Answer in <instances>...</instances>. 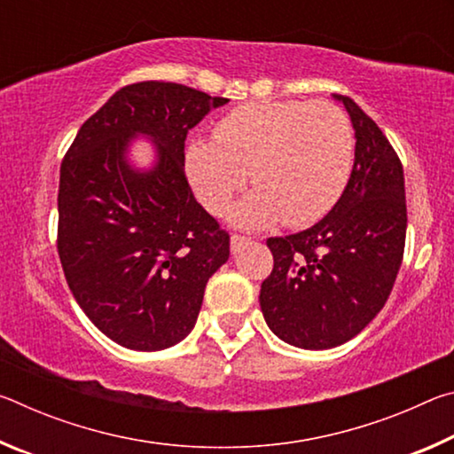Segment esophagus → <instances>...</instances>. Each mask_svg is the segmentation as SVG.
Listing matches in <instances>:
<instances>
[{"instance_id":"obj_1","label":"esophagus","mask_w":454,"mask_h":454,"mask_svg":"<svg viewBox=\"0 0 454 454\" xmlns=\"http://www.w3.org/2000/svg\"><path fill=\"white\" fill-rule=\"evenodd\" d=\"M252 242V238L250 236H242V234H234L232 238H230V250L234 252H240L242 248H246V246H248Z\"/></svg>"}]
</instances>
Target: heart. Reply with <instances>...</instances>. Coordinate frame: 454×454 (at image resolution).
<instances>
[{
	"mask_svg": "<svg viewBox=\"0 0 454 454\" xmlns=\"http://www.w3.org/2000/svg\"><path fill=\"white\" fill-rule=\"evenodd\" d=\"M355 132L330 102H254L216 126V140H192L186 174L206 208L224 212L250 180L256 190L230 212L236 224L258 228L284 220L306 226L333 208L347 186Z\"/></svg>",
	"mask_w": 454,
	"mask_h": 454,
	"instance_id": "heart-1",
	"label": "heart"
}]
</instances>
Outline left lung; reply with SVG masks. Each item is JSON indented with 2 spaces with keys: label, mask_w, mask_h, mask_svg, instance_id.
<instances>
[{
  "label": "left lung",
  "mask_w": 454,
  "mask_h": 454,
  "mask_svg": "<svg viewBox=\"0 0 454 454\" xmlns=\"http://www.w3.org/2000/svg\"><path fill=\"white\" fill-rule=\"evenodd\" d=\"M356 148L342 196L318 224L268 238L274 268L260 288L272 333L325 350L355 338L388 301L406 238L404 174L382 129L347 96Z\"/></svg>",
  "instance_id": "1"
}]
</instances>
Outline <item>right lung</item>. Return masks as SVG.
Wrapping results in <instances>:
<instances>
[{"instance_id":"obj_1","label":"right lung","mask_w":454,"mask_h":454,"mask_svg":"<svg viewBox=\"0 0 454 454\" xmlns=\"http://www.w3.org/2000/svg\"><path fill=\"white\" fill-rule=\"evenodd\" d=\"M226 98L172 82L118 90L83 121L58 192V254L86 317L120 347L170 348L194 328L204 288L230 256V236L196 202L184 174L188 129ZM148 135L152 171L127 162Z\"/></svg>"}]
</instances>
